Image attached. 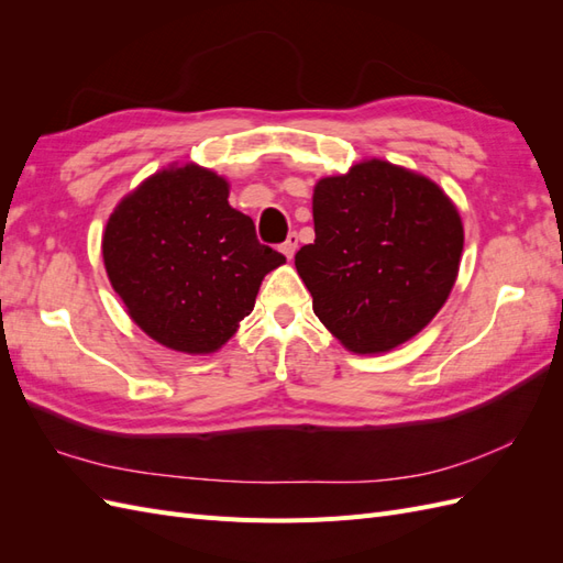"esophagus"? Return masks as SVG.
Here are the masks:
<instances>
[{
	"mask_svg": "<svg viewBox=\"0 0 563 563\" xmlns=\"http://www.w3.org/2000/svg\"><path fill=\"white\" fill-rule=\"evenodd\" d=\"M296 249H298V234H294V232H291V234L286 236V242L279 246V251L286 255L288 261H291V258H294V253H296Z\"/></svg>",
	"mask_w": 563,
	"mask_h": 563,
	"instance_id": "34e87169",
	"label": "esophagus"
}]
</instances>
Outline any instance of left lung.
I'll return each mask as SVG.
<instances>
[{"mask_svg":"<svg viewBox=\"0 0 563 563\" xmlns=\"http://www.w3.org/2000/svg\"><path fill=\"white\" fill-rule=\"evenodd\" d=\"M312 216L314 244L296 253V269L314 314L345 350H395L444 308L465 230L434 180L362 159L347 174L317 180Z\"/></svg>","mask_w":563,"mask_h":563,"instance_id":"obj_1","label":"left lung"}]
</instances>
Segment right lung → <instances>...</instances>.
Returning <instances> with one entry per match:
<instances>
[{"mask_svg":"<svg viewBox=\"0 0 563 563\" xmlns=\"http://www.w3.org/2000/svg\"><path fill=\"white\" fill-rule=\"evenodd\" d=\"M228 197L230 183L211 168L172 164L108 218V279L139 329L168 350L218 352L251 314L267 272L286 263Z\"/></svg>","mask_w":563,"mask_h":563,"instance_id":"obj_1","label":"right lung"}]
</instances>
